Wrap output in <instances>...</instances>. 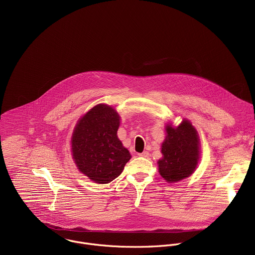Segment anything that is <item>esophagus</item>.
Listing matches in <instances>:
<instances>
[{
    "mask_svg": "<svg viewBox=\"0 0 255 255\" xmlns=\"http://www.w3.org/2000/svg\"><path fill=\"white\" fill-rule=\"evenodd\" d=\"M149 155L148 151H143L141 153H138V156H142V157H147Z\"/></svg>",
    "mask_w": 255,
    "mask_h": 255,
    "instance_id": "esophagus-1",
    "label": "esophagus"
}]
</instances>
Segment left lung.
<instances>
[{"mask_svg":"<svg viewBox=\"0 0 255 255\" xmlns=\"http://www.w3.org/2000/svg\"><path fill=\"white\" fill-rule=\"evenodd\" d=\"M162 158L158 160L160 175L168 182H176L189 176L199 158L198 135L186 120L175 128L166 126V137L161 146Z\"/></svg>","mask_w":255,"mask_h":255,"instance_id":"1","label":"left lung"}]
</instances>
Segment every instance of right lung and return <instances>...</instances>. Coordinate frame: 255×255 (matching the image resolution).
<instances>
[{
    "label": "right lung",
    "instance_id": "right-lung-1",
    "mask_svg": "<svg viewBox=\"0 0 255 255\" xmlns=\"http://www.w3.org/2000/svg\"><path fill=\"white\" fill-rule=\"evenodd\" d=\"M120 116L110 106L98 105L78 123L73 138V157L78 168L97 183L117 178L130 158L118 138Z\"/></svg>",
    "mask_w": 255,
    "mask_h": 255
}]
</instances>
